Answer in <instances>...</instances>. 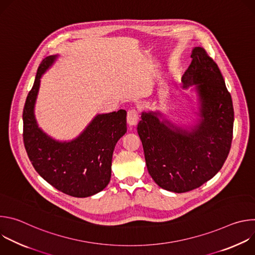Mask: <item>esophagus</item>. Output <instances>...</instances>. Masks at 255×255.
Returning a JSON list of instances; mask_svg holds the SVG:
<instances>
[{"mask_svg":"<svg viewBox=\"0 0 255 255\" xmlns=\"http://www.w3.org/2000/svg\"><path fill=\"white\" fill-rule=\"evenodd\" d=\"M138 119H139L138 111L134 108L130 109V110L127 112V123L131 126L136 125L138 122Z\"/></svg>","mask_w":255,"mask_h":255,"instance_id":"obj_1","label":"esophagus"}]
</instances>
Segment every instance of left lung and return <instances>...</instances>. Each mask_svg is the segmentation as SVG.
<instances>
[{
	"mask_svg": "<svg viewBox=\"0 0 255 255\" xmlns=\"http://www.w3.org/2000/svg\"><path fill=\"white\" fill-rule=\"evenodd\" d=\"M191 57L183 83L197 85L202 118L197 128L188 133L166 126L152 112L143 113L137 127L149 174L174 193L195 190L219 171L233 137V104L219 67L203 47L194 48Z\"/></svg>",
	"mask_w": 255,
	"mask_h": 255,
	"instance_id": "left-lung-1",
	"label": "left lung"
}]
</instances>
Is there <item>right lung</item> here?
<instances>
[{
    "label": "right lung",
    "mask_w": 255,
    "mask_h": 255,
    "mask_svg": "<svg viewBox=\"0 0 255 255\" xmlns=\"http://www.w3.org/2000/svg\"><path fill=\"white\" fill-rule=\"evenodd\" d=\"M48 56L40 63L23 110V140L28 157L48 184L77 198L104 190L111 178L112 156L117 141L126 133V111L98 115L71 142L59 143L36 124L33 109L40 78L54 61Z\"/></svg>",
    "instance_id": "1"
}]
</instances>
